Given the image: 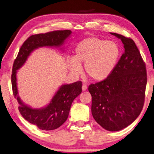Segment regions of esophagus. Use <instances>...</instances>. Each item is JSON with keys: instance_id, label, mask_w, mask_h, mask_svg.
Listing matches in <instances>:
<instances>
[{"instance_id": "obj_1", "label": "esophagus", "mask_w": 154, "mask_h": 154, "mask_svg": "<svg viewBox=\"0 0 154 154\" xmlns=\"http://www.w3.org/2000/svg\"><path fill=\"white\" fill-rule=\"evenodd\" d=\"M87 88H88V86H87V85L85 84V83H83V85H82V89H83V91H85L86 89H87Z\"/></svg>"}]
</instances>
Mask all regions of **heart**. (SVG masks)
<instances>
[{"label": "heart", "mask_w": 154, "mask_h": 154, "mask_svg": "<svg viewBox=\"0 0 154 154\" xmlns=\"http://www.w3.org/2000/svg\"><path fill=\"white\" fill-rule=\"evenodd\" d=\"M121 48L116 42L97 37L83 39L77 44L74 58L69 60L73 73L82 71L81 64L85 63V72L94 81H102L110 76L118 63Z\"/></svg>", "instance_id": "1"}]
</instances>
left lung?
Wrapping results in <instances>:
<instances>
[{
    "label": "left lung",
    "instance_id": "obj_1",
    "mask_svg": "<svg viewBox=\"0 0 154 154\" xmlns=\"http://www.w3.org/2000/svg\"><path fill=\"white\" fill-rule=\"evenodd\" d=\"M121 39L125 52L106 79L89 85L91 113L106 130L118 131L135 121L143 109L147 71L140 52L132 39L111 33Z\"/></svg>",
    "mask_w": 154,
    "mask_h": 154
}]
</instances>
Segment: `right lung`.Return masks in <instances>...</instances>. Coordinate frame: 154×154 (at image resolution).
<instances>
[{"label": "right lung", "mask_w": 154, "mask_h": 154, "mask_svg": "<svg viewBox=\"0 0 154 154\" xmlns=\"http://www.w3.org/2000/svg\"><path fill=\"white\" fill-rule=\"evenodd\" d=\"M71 30H57L29 36L19 50L13 65L11 83L13 94L19 103V110L23 118L41 130L51 131L60 127L68 118L72 102L82 93V82L63 85L50 104L41 109H33L24 104L18 96L16 72L26 62L33 50L43 46H60L71 33Z\"/></svg>", "instance_id": "add662e5"}]
</instances>
